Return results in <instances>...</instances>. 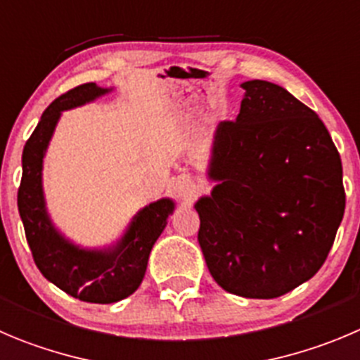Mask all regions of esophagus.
I'll return each instance as SVG.
<instances>
[{"mask_svg":"<svg viewBox=\"0 0 360 360\" xmlns=\"http://www.w3.org/2000/svg\"><path fill=\"white\" fill-rule=\"evenodd\" d=\"M194 193H196V186H194L193 180L186 178L182 182H178V194H180L184 200H191V198L194 196Z\"/></svg>","mask_w":360,"mask_h":360,"instance_id":"obj_1","label":"esophagus"}]
</instances>
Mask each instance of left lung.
Wrapping results in <instances>:
<instances>
[{"label": "left lung", "instance_id": "obj_1", "mask_svg": "<svg viewBox=\"0 0 360 360\" xmlns=\"http://www.w3.org/2000/svg\"><path fill=\"white\" fill-rule=\"evenodd\" d=\"M237 120L217 127L210 178L196 203L198 242L221 288L276 299L314 276L345 214L343 166L313 109L269 81L242 84Z\"/></svg>", "mask_w": 360, "mask_h": 360}]
</instances>
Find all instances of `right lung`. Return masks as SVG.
I'll return each mask as SVG.
<instances>
[{
	"label": "right lung",
	"instance_id": "obj_1",
	"mask_svg": "<svg viewBox=\"0 0 360 360\" xmlns=\"http://www.w3.org/2000/svg\"><path fill=\"white\" fill-rule=\"evenodd\" d=\"M108 90L84 83L60 95L44 111L22 150V178L17 207L33 259L42 276L83 302L111 304L132 295L145 277L153 244L173 214V201L159 200L143 208L118 245L108 251H84L65 240L51 224L42 193V160L58 118L65 109L86 104Z\"/></svg>",
	"mask_w": 360,
	"mask_h": 360
}]
</instances>
